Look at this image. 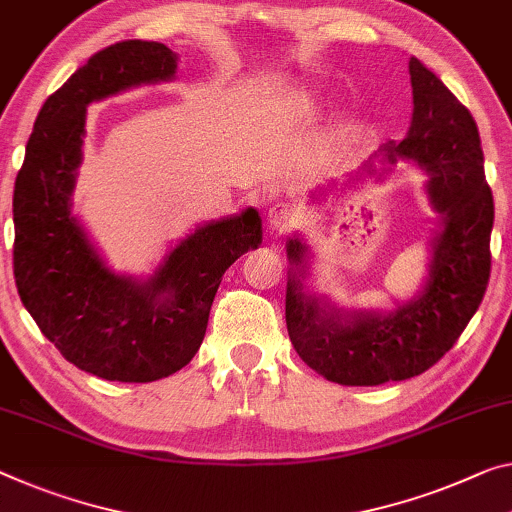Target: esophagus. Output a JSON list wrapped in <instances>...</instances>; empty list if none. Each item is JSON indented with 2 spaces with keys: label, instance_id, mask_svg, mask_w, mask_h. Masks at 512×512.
Wrapping results in <instances>:
<instances>
[{
  "label": "esophagus",
  "instance_id": "esophagus-1",
  "mask_svg": "<svg viewBox=\"0 0 512 512\" xmlns=\"http://www.w3.org/2000/svg\"><path fill=\"white\" fill-rule=\"evenodd\" d=\"M267 222H270L274 231L286 233L297 224V210L293 203L277 201V203H272L270 210H267Z\"/></svg>",
  "mask_w": 512,
  "mask_h": 512
}]
</instances>
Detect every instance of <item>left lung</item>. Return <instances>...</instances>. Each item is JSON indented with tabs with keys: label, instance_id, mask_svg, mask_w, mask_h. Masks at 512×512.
I'll return each instance as SVG.
<instances>
[{
	"label": "left lung",
	"instance_id": "left-lung-1",
	"mask_svg": "<svg viewBox=\"0 0 512 512\" xmlns=\"http://www.w3.org/2000/svg\"><path fill=\"white\" fill-rule=\"evenodd\" d=\"M414 114L407 137L387 157H412L430 174L428 192L444 217L430 279L419 300L389 316H357L341 325L295 277L286 288V325L297 355L329 382L373 387L410 380L442 359L483 302L490 281L492 190L485 180L481 137L469 109L439 77L410 59ZM290 263L302 265L304 245L288 242Z\"/></svg>",
	"mask_w": 512,
	"mask_h": 512
}]
</instances>
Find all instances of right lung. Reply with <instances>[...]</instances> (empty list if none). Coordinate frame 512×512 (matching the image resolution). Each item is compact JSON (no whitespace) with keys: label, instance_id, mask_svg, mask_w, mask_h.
Returning a JSON list of instances; mask_svg holds the SVG:
<instances>
[{"label":"right lung","instance_id":"right-lung-1","mask_svg":"<svg viewBox=\"0 0 512 512\" xmlns=\"http://www.w3.org/2000/svg\"><path fill=\"white\" fill-rule=\"evenodd\" d=\"M174 73V52L155 41H121L96 52L45 100L15 178L20 300L64 359L105 380L153 382L190 364L224 272L261 245V217L249 208L196 229L151 281L135 283L102 265L70 215L86 105Z\"/></svg>","mask_w":512,"mask_h":512}]
</instances>
